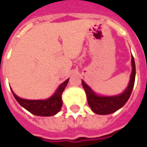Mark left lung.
<instances>
[{"label": "left lung", "mask_w": 147, "mask_h": 147, "mask_svg": "<svg viewBox=\"0 0 147 147\" xmlns=\"http://www.w3.org/2000/svg\"><path fill=\"white\" fill-rule=\"evenodd\" d=\"M131 62H132V72L130 76V81H129V86L126 88V90L120 95L112 96V97L98 96L82 80V87L87 94L88 105L90 106V108L94 113L100 114V115L111 114L112 112L117 111L121 107H123L125 105V103L128 101L132 93L134 84V79H135V64H134V59L133 56Z\"/></svg>", "instance_id": "left-lung-1"}]
</instances>
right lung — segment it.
I'll list each match as a JSON object with an SVG mask.
<instances>
[{"label":"right lung","instance_id":"obj_1","mask_svg":"<svg viewBox=\"0 0 147 147\" xmlns=\"http://www.w3.org/2000/svg\"><path fill=\"white\" fill-rule=\"evenodd\" d=\"M69 79L65 81L55 94L49 99H47L44 100H24L19 97H18L16 94H13V96L16 99V100L19 103L21 106L25 108L27 111H29L30 113L36 115V116H40V117H50L53 116L56 113L59 111V110L62 107V100H61V95L63 91L65 90L67 83H68Z\"/></svg>","mask_w":147,"mask_h":147}]
</instances>
